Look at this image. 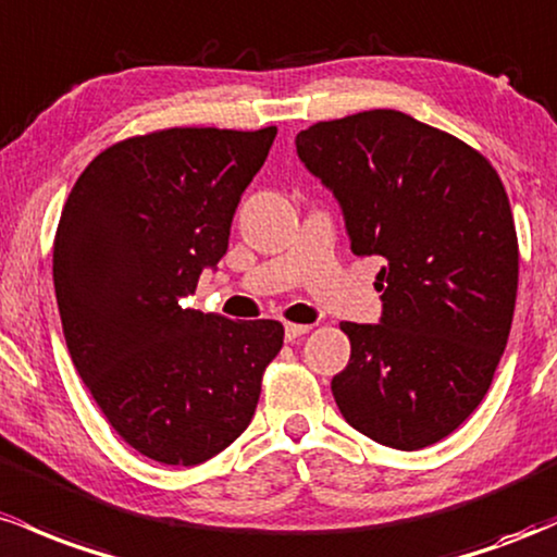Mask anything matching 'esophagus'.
<instances>
[{"label":"esophagus","instance_id":"1","mask_svg":"<svg viewBox=\"0 0 557 557\" xmlns=\"http://www.w3.org/2000/svg\"><path fill=\"white\" fill-rule=\"evenodd\" d=\"M310 331V326H305V323H286L284 326V336L286 342H295L299 336H305Z\"/></svg>","mask_w":557,"mask_h":557}]
</instances>
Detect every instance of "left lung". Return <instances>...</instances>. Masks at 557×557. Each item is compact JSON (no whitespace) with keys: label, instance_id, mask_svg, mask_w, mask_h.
<instances>
[{"label":"left lung","instance_id":"left-lung-1","mask_svg":"<svg viewBox=\"0 0 557 557\" xmlns=\"http://www.w3.org/2000/svg\"><path fill=\"white\" fill-rule=\"evenodd\" d=\"M334 195L355 255H379V323H342L349 362L331 379L352 429L395 449L453 434L490 389L508 345L518 239L484 154L397 110L297 134Z\"/></svg>","mask_w":557,"mask_h":557}]
</instances>
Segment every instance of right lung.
I'll return each mask as SVG.
<instances>
[{
    "instance_id": "right-lung-1",
    "label": "right lung",
    "mask_w": 557,
    "mask_h": 557,
    "mask_svg": "<svg viewBox=\"0 0 557 557\" xmlns=\"http://www.w3.org/2000/svg\"><path fill=\"white\" fill-rule=\"evenodd\" d=\"M276 128H168L112 144L81 173L52 276L73 366L136 453L197 466L252 421L278 321L191 310L226 255L239 199Z\"/></svg>"
}]
</instances>
